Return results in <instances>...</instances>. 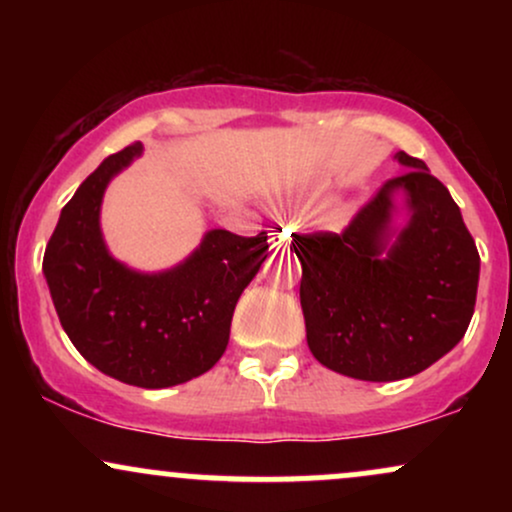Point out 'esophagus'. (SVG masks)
I'll return each instance as SVG.
<instances>
[{
    "instance_id": "obj_1",
    "label": "esophagus",
    "mask_w": 512,
    "mask_h": 512,
    "mask_svg": "<svg viewBox=\"0 0 512 512\" xmlns=\"http://www.w3.org/2000/svg\"><path fill=\"white\" fill-rule=\"evenodd\" d=\"M291 238H289V228L284 226V223H274L272 228H269V245H272L274 250H286L289 248Z\"/></svg>"
}]
</instances>
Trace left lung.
Wrapping results in <instances>:
<instances>
[{
	"instance_id": "1",
	"label": "left lung",
	"mask_w": 512,
	"mask_h": 512,
	"mask_svg": "<svg viewBox=\"0 0 512 512\" xmlns=\"http://www.w3.org/2000/svg\"><path fill=\"white\" fill-rule=\"evenodd\" d=\"M354 216L344 233L296 236L301 308L313 356L368 383L411 378L467 332L479 286V252L448 187L419 158ZM399 210L404 227L394 226Z\"/></svg>"
}]
</instances>
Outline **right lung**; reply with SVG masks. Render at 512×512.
Segmentation results:
<instances>
[{
	"mask_svg": "<svg viewBox=\"0 0 512 512\" xmlns=\"http://www.w3.org/2000/svg\"><path fill=\"white\" fill-rule=\"evenodd\" d=\"M144 146L117 151L64 204L43 257L57 315L81 356L120 383L161 390L207 373L223 356L240 293L267 260V233H204L163 272H137L110 255L101 231L105 187Z\"/></svg>",
	"mask_w": 512,
	"mask_h": 512,
	"instance_id": "right-lung-1",
	"label": "right lung"
}]
</instances>
